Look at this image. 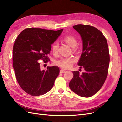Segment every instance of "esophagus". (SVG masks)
Instances as JSON below:
<instances>
[{
    "label": "esophagus",
    "mask_w": 122,
    "mask_h": 122,
    "mask_svg": "<svg viewBox=\"0 0 122 122\" xmlns=\"http://www.w3.org/2000/svg\"><path fill=\"white\" fill-rule=\"evenodd\" d=\"M65 72H66V71H65V70H63V69H61L60 71V74L64 73H65Z\"/></svg>",
    "instance_id": "esophagus-1"
}]
</instances>
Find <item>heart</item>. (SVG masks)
<instances>
[{
  "mask_svg": "<svg viewBox=\"0 0 122 122\" xmlns=\"http://www.w3.org/2000/svg\"><path fill=\"white\" fill-rule=\"evenodd\" d=\"M63 41L69 45L70 46L75 47L77 44V41L75 37L72 36H68L63 38ZM59 45L57 42H54L51 45V51L54 54H56L58 51ZM76 62V60L72 57H62L56 61L55 64L59 67L63 69H67L71 68L74 63Z\"/></svg>",
  "mask_w": 122,
  "mask_h": 122,
  "instance_id": "1",
  "label": "heart"
}]
</instances>
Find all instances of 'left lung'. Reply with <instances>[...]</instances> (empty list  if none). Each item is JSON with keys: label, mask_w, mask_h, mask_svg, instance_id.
Masks as SVG:
<instances>
[{"label": "left lung", "mask_w": 122, "mask_h": 122, "mask_svg": "<svg viewBox=\"0 0 122 122\" xmlns=\"http://www.w3.org/2000/svg\"><path fill=\"white\" fill-rule=\"evenodd\" d=\"M73 28L83 41V52L78 65L85 71L81 75L79 71H73L69 86L78 95L89 97L98 92L108 76L110 62L108 43L102 33L93 26L78 24Z\"/></svg>", "instance_id": "1"}]
</instances>
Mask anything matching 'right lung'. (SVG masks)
<instances>
[{
    "label": "right lung",
    "mask_w": 122,
    "mask_h": 122,
    "mask_svg": "<svg viewBox=\"0 0 122 122\" xmlns=\"http://www.w3.org/2000/svg\"><path fill=\"white\" fill-rule=\"evenodd\" d=\"M63 29L57 30L28 28L20 33L13 45V66L18 83L26 93L40 96L53 88L58 76V67L40 68L39 60H50L47 55L51 45L60 36Z\"/></svg>",
    "instance_id": "add662e5"
}]
</instances>
